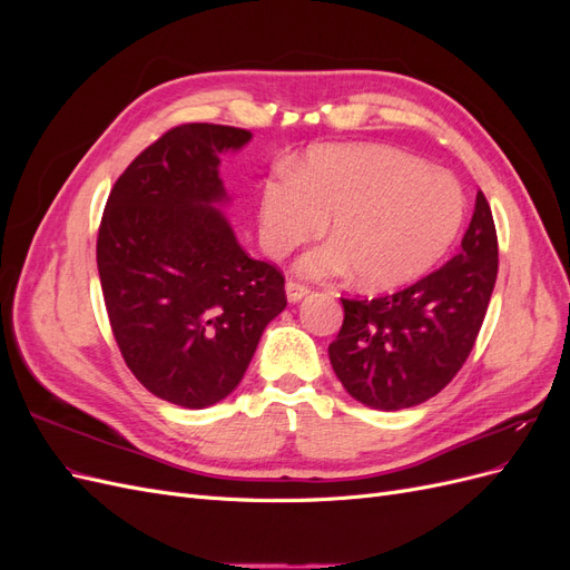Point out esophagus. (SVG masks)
<instances>
[{
  "label": "esophagus",
  "instance_id": "esophagus-1",
  "mask_svg": "<svg viewBox=\"0 0 570 570\" xmlns=\"http://www.w3.org/2000/svg\"><path fill=\"white\" fill-rule=\"evenodd\" d=\"M285 289H287V299L289 302H299L302 297L308 295V292H312V287L304 285V283H297V281H287Z\"/></svg>",
  "mask_w": 570,
  "mask_h": 570
}]
</instances>
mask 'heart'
<instances>
[{"label":"heart","mask_w":570,"mask_h":570,"mask_svg":"<svg viewBox=\"0 0 570 570\" xmlns=\"http://www.w3.org/2000/svg\"><path fill=\"white\" fill-rule=\"evenodd\" d=\"M262 239L285 256L316 237L331 218V237L299 268L314 278L354 268L361 287L385 289L416 281L450 252L465 220L461 185L444 170L383 147L325 145L306 154L295 176L262 189Z\"/></svg>","instance_id":"1"}]
</instances>
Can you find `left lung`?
Instances as JSON below:
<instances>
[{
	"label": "left lung",
	"instance_id": "8db88e82",
	"mask_svg": "<svg viewBox=\"0 0 570 570\" xmlns=\"http://www.w3.org/2000/svg\"><path fill=\"white\" fill-rule=\"evenodd\" d=\"M499 268L490 202L478 193L459 254L421 281L375 299H344L333 371L356 402L396 411L452 383L478 340Z\"/></svg>",
	"mask_w": 570,
	"mask_h": 570
}]
</instances>
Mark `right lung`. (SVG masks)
Listing matches in <instances>:
<instances>
[{
	"label": "right lung",
	"mask_w": 570,
	"mask_h": 570,
	"mask_svg": "<svg viewBox=\"0 0 570 570\" xmlns=\"http://www.w3.org/2000/svg\"><path fill=\"white\" fill-rule=\"evenodd\" d=\"M245 128L183 124L118 176L97 233L114 340L151 394L204 409L228 396L264 327L287 306L285 275L256 262L212 204L226 199L218 154Z\"/></svg>",
	"instance_id": "obj_1"
}]
</instances>
